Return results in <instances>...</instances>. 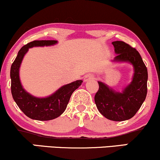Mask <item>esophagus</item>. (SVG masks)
Wrapping results in <instances>:
<instances>
[{"label": "esophagus", "instance_id": "1", "mask_svg": "<svg viewBox=\"0 0 160 160\" xmlns=\"http://www.w3.org/2000/svg\"><path fill=\"white\" fill-rule=\"evenodd\" d=\"M92 79H94V76H92V74H90V73L87 74L84 78V82H88V81H91Z\"/></svg>", "mask_w": 160, "mask_h": 160}]
</instances>
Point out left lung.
<instances>
[{
	"label": "left lung",
	"instance_id": "obj_1",
	"mask_svg": "<svg viewBox=\"0 0 160 160\" xmlns=\"http://www.w3.org/2000/svg\"><path fill=\"white\" fill-rule=\"evenodd\" d=\"M112 44L116 54L113 62L133 65L134 73L132 82L121 92L98 82L99 88L94 99L98 111L104 117L112 121H125L137 113L146 98L148 70L135 48L120 41H113Z\"/></svg>",
	"mask_w": 160,
	"mask_h": 160
}]
</instances>
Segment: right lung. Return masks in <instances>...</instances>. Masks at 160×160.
I'll list each match as a JSON object with an SVG mask.
<instances>
[{"label": "right lung", "instance_id": "right-lung-1", "mask_svg": "<svg viewBox=\"0 0 160 160\" xmlns=\"http://www.w3.org/2000/svg\"><path fill=\"white\" fill-rule=\"evenodd\" d=\"M58 43L54 40L33 41L21 47L10 69L11 92L18 108L29 118L39 121H48L58 117L64 113L72 93L83 81L77 80L61 87L52 95L45 98L35 97L27 92L21 85L19 78L21 64L29 48L33 47L51 46Z\"/></svg>", "mask_w": 160, "mask_h": 160}]
</instances>
